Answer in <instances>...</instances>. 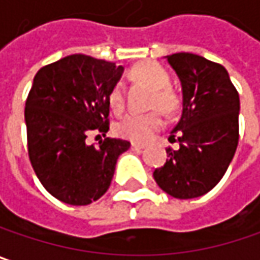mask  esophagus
I'll return each mask as SVG.
<instances>
[{"label":"esophagus","mask_w":260,"mask_h":260,"mask_svg":"<svg viewBox=\"0 0 260 260\" xmlns=\"http://www.w3.org/2000/svg\"><path fill=\"white\" fill-rule=\"evenodd\" d=\"M144 147V144H137V143H132V144H131V148H132V150H143Z\"/></svg>","instance_id":"34e87169"}]
</instances>
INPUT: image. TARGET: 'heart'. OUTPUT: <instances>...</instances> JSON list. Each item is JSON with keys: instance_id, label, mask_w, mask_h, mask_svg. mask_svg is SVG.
<instances>
[{"instance_id": "1", "label": "heart", "mask_w": 260, "mask_h": 260, "mask_svg": "<svg viewBox=\"0 0 260 260\" xmlns=\"http://www.w3.org/2000/svg\"><path fill=\"white\" fill-rule=\"evenodd\" d=\"M132 76L153 89V94L150 97V107H159L168 113L175 109L178 99L175 92L169 88L171 78L161 64L151 60L141 61L132 69ZM109 104L116 113H120L123 110L125 97L120 84H116L110 89ZM163 123V117L157 110L148 113H129L117 122L115 131L120 138L131 140L134 143H147L160 129Z\"/></svg>"}]
</instances>
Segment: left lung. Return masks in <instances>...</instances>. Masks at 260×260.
<instances>
[{
  "label": "left lung",
  "mask_w": 260,
  "mask_h": 260,
  "mask_svg": "<svg viewBox=\"0 0 260 260\" xmlns=\"http://www.w3.org/2000/svg\"><path fill=\"white\" fill-rule=\"evenodd\" d=\"M182 85V115L166 148V163L153 176L175 199H194L212 190L226 172L238 145L240 97L226 69L202 55L166 57Z\"/></svg>",
  "instance_id": "1"
}]
</instances>
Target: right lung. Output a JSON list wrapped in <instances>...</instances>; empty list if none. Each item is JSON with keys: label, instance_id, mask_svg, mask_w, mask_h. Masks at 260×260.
Segmentation results:
<instances>
[{"label": "right lung", "instance_id": "1", "mask_svg": "<svg viewBox=\"0 0 260 260\" xmlns=\"http://www.w3.org/2000/svg\"><path fill=\"white\" fill-rule=\"evenodd\" d=\"M122 66L72 54L38 70L24 106L27 154L35 174L55 199L89 205L109 190L117 157L129 141L106 138L85 143L92 131L110 128L109 92Z\"/></svg>", "mask_w": 260, "mask_h": 260}]
</instances>
